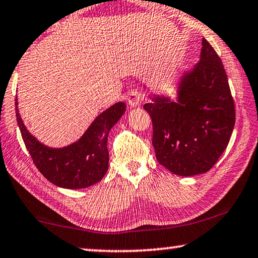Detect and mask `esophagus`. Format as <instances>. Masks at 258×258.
Returning <instances> with one entry per match:
<instances>
[{
  "mask_svg": "<svg viewBox=\"0 0 258 258\" xmlns=\"http://www.w3.org/2000/svg\"><path fill=\"white\" fill-rule=\"evenodd\" d=\"M143 99H144L143 93L137 91V89H134V91L130 92V94L128 96V103L132 108H135L140 106L142 101H143Z\"/></svg>",
  "mask_w": 258,
  "mask_h": 258,
  "instance_id": "esophagus-1",
  "label": "esophagus"
}]
</instances>
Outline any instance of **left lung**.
<instances>
[{"label": "left lung", "instance_id": "8db88e82", "mask_svg": "<svg viewBox=\"0 0 258 258\" xmlns=\"http://www.w3.org/2000/svg\"><path fill=\"white\" fill-rule=\"evenodd\" d=\"M145 103L160 165L181 177L210 171L229 143L234 100L221 59L203 39L200 60L180 76L177 96L157 94Z\"/></svg>", "mask_w": 258, "mask_h": 258}]
</instances>
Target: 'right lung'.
Segmentation results:
<instances>
[{
	"mask_svg": "<svg viewBox=\"0 0 258 258\" xmlns=\"http://www.w3.org/2000/svg\"><path fill=\"white\" fill-rule=\"evenodd\" d=\"M16 118L24 144L37 169L52 184L79 189L96 184L108 171L107 141L110 129L125 113V103L116 102L95 117L79 140L62 148L43 144L29 132L22 120L16 98Z\"/></svg>",
	"mask_w": 258,
	"mask_h": 258,
	"instance_id": "right-lung-1",
	"label": "right lung"
}]
</instances>
